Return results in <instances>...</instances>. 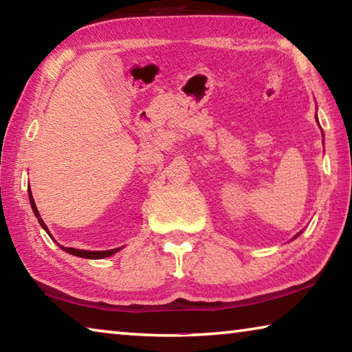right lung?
<instances>
[{"label": "right lung", "mask_w": 352, "mask_h": 352, "mask_svg": "<svg viewBox=\"0 0 352 352\" xmlns=\"http://www.w3.org/2000/svg\"><path fill=\"white\" fill-rule=\"evenodd\" d=\"M29 200H31V206H32V210H34V214H35V216H37V219H38L40 225L43 226L46 233L50 234V231H47V228H46L45 222H43V220H41V217H40L38 210H37V206H35V201H34V199H32V194H31V192H29ZM50 236H51V234H50ZM60 248H62V250H65V252L69 253V254L79 256V258H85V259H102V258H107V256H111V254H115V253L118 252V250H119V248H115V250H107V252H87V250L67 248V247H62V245H60Z\"/></svg>", "instance_id": "right-lung-1"}]
</instances>
